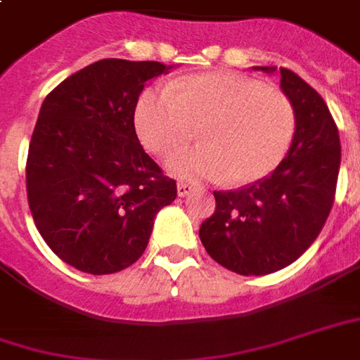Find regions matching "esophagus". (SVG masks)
I'll return each mask as SVG.
<instances>
[{
	"label": "esophagus",
	"mask_w": 360,
	"mask_h": 360,
	"mask_svg": "<svg viewBox=\"0 0 360 360\" xmlns=\"http://www.w3.org/2000/svg\"><path fill=\"white\" fill-rule=\"evenodd\" d=\"M193 191H195V187L185 183V181H179V183H177V195H179V197H188Z\"/></svg>",
	"instance_id": "34e87169"
}]
</instances>
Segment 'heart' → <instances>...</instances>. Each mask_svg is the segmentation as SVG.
<instances>
[{
	"instance_id": "heart-1",
	"label": "heart",
	"mask_w": 360,
	"mask_h": 360,
	"mask_svg": "<svg viewBox=\"0 0 360 360\" xmlns=\"http://www.w3.org/2000/svg\"><path fill=\"white\" fill-rule=\"evenodd\" d=\"M200 144L173 155L169 169L187 179L245 185L267 177L292 144L296 110L288 95L236 72H206L167 89H146L134 128L152 154L167 155L193 138Z\"/></svg>"
}]
</instances>
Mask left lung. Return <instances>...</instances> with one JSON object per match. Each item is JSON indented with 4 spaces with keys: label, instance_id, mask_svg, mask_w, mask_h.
I'll return each instance as SVG.
<instances>
[{
    "label": "left lung",
    "instance_id": "1",
    "mask_svg": "<svg viewBox=\"0 0 360 360\" xmlns=\"http://www.w3.org/2000/svg\"><path fill=\"white\" fill-rule=\"evenodd\" d=\"M275 74V66H255ZM281 89L296 110V132L267 177L236 191H214L216 210L200 241L222 267L243 276L288 267L320 236L335 200L341 144L335 120L314 87L281 68Z\"/></svg>",
    "mask_w": 360,
    "mask_h": 360
}]
</instances>
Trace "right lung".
I'll return each instance as SVG.
<instances>
[{"label":"right lung","instance_id":"add662e5","mask_svg":"<svg viewBox=\"0 0 360 360\" xmlns=\"http://www.w3.org/2000/svg\"><path fill=\"white\" fill-rule=\"evenodd\" d=\"M162 62L99 60L46 95L27 158V198L42 240L62 261L110 275L144 253L175 181L146 154L134 109Z\"/></svg>","mask_w":360,"mask_h":360}]
</instances>
